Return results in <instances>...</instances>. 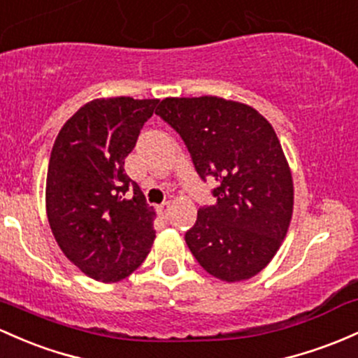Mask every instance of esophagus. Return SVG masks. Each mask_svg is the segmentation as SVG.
Returning <instances> with one entry per match:
<instances>
[{
    "instance_id": "34e87169",
    "label": "esophagus",
    "mask_w": 358,
    "mask_h": 358,
    "mask_svg": "<svg viewBox=\"0 0 358 358\" xmlns=\"http://www.w3.org/2000/svg\"><path fill=\"white\" fill-rule=\"evenodd\" d=\"M170 210H171V202H164L159 206V214L163 215V217H168Z\"/></svg>"
}]
</instances>
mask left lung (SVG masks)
<instances>
[{
  "label": "left lung",
  "mask_w": 358,
  "mask_h": 358,
  "mask_svg": "<svg viewBox=\"0 0 358 358\" xmlns=\"http://www.w3.org/2000/svg\"><path fill=\"white\" fill-rule=\"evenodd\" d=\"M156 113L190 152L199 176L217 182L214 206L197 212L185 241L206 272L241 282L280 248L294 209L292 175L270 122L219 96L164 98Z\"/></svg>",
  "instance_id": "left-lung-1"
}]
</instances>
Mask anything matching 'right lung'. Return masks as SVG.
I'll return each instance as SVG.
<instances>
[{
	"mask_svg": "<svg viewBox=\"0 0 358 358\" xmlns=\"http://www.w3.org/2000/svg\"><path fill=\"white\" fill-rule=\"evenodd\" d=\"M156 103L96 98L62 125L50 152L45 185L50 229L68 260L95 280L108 284L129 277L156 238L155 210L124 170Z\"/></svg>",
	"mask_w": 358,
	"mask_h": 358,
	"instance_id": "1",
	"label": "right lung"
}]
</instances>
